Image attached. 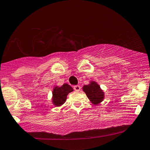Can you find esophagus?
I'll return each mask as SVG.
<instances>
[{"mask_svg":"<svg viewBox=\"0 0 150 150\" xmlns=\"http://www.w3.org/2000/svg\"><path fill=\"white\" fill-rule=\"evenodd\" d=\"M80 89H81V87H80V85L74 86V89H75V90L76 91V92H79V91L80 90Z\"/></svg>","mask_w":150,"mask_h":150,"instance_id":"esophagus-1","label":"esophagus"}]
</instances>
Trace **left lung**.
<instances>
[{
	"mask_svg": "<svg viewBox=\"0 0 150 150\" xmlns=\"http://www.w3.org/2000/svg\"><path fill=\"white\" fill-rule=\"evenodd\" d=\"M82 90L93 104L97 105L104 100V92L97 82L90 81L89 85L83 86Z\"/></svg>",
	"mask_w": 150,
	"mask_h": 150,
	"instance_id": "1",
	"label": "left lung"
}]
</instances>
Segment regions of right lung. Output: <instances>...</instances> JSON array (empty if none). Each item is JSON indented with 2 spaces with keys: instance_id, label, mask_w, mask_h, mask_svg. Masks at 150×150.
Here are the masks:
<instances>
[{
  "instance_id": "obj_1",
  "label": "right lung",
  "mask_w": 150,
  "mask_h": 150,
  "mask_svg": "<svg viewBox=\"0 0 150 150\" xmlns=\"http://www.w3.org/2000/svg\"><path fill=\"white\" fill-rule=\"evenodd\" d=\"M73 89L68 84H63L61 87L56 86L52 92V103L55 106H61L65 102L68 94L73 92Z\"/></svg>"
}]
</instances>
